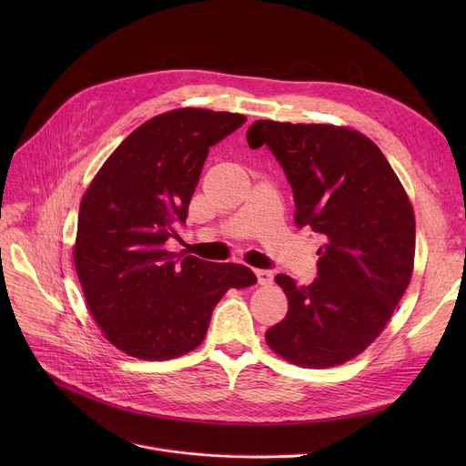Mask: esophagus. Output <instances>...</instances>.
I'll return each instance as SVG.
<instances>
[{
	"mask_svg": "<svg viewBox=\"0 0 466 466\" xmlns=\"http://www.w3.org/2000/svg\"><path fill=\"white\" fill-rule=\"evenodd\" d=\"M255 274H257L258 285H262V287H268L274 283V272H270V270H255Z\"/></svg>",
	"mask_w": 466,
	"mask_h": 466,
	"instance_id": "esophagus-1",
	"label": "esophagus"
}]
</instances>
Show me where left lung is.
Returning a JSON list of instances; mask_svg holds the SVG:
<instances>
[{
    "mask_svg": "<svg viewBox=\"0 0 466 466\" xmlns=\"http://www.w3.org/2000/svg\"><path fill=\"white\" fill-rule=\"evenodd\" d=\"M248 143L270 147L295 194V223L327 239L313 283L276 276L289 311L266 344L306 369L344 364L381 334L408 289L411 202L380 147L350 127L255 120Z\"/></svg>",
    "mask_w": 466,
    "mask_h": 466,
    "instance_id": "left-lung-1",
    "label": "left lung"
}]
</instances>
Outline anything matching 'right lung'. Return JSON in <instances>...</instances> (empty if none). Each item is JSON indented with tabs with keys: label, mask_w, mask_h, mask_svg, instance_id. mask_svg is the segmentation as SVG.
Returning a JSON list of instances; mask_svg holds the SVG:
<instances>
[{
	"label": "right lung",
	"mask_w": 466,
	"mask_h": 466,
	"mask_svg": "<svg viewBox=\"0 0 466 466\" xmlns=\"http://www.w3.org/2000/svg\"><path fill=\"white\" fill-rule=\"evenodd\" d=\"M248 118L181 107L143 122L88 185L73 243L86 306L111 344L136 359L167 360L198 348L228 289L257 283L243 264L166 249L185 223L209 147Z\"/></svg>",
	"instance_id": "1"
}]
</instances>
